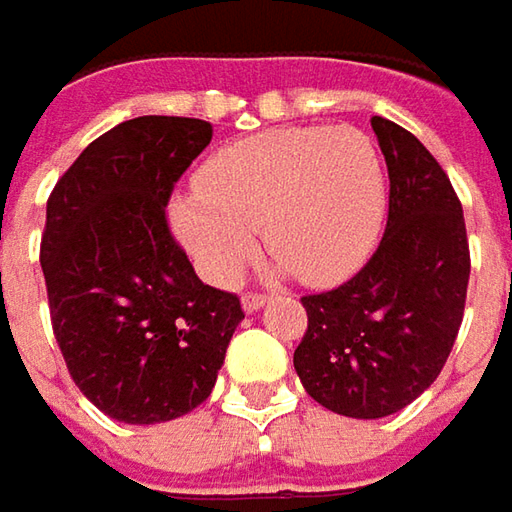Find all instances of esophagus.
<instances>
[{
	"mask_svg": "<svg viewBox=\"0 0 512 512\" xmlns=\"http://www.w3.org/2000/svg\"><path fill=\"white\" fill-rule=\"evenodd\" d=\"M266 303H269V297H266V294H246V297L240 300V306H243V311H246V314L263 309Z\"/></svg>",
	"mask_w": 512,
	"mask_h": 512,
	"instance_id": "obj_1",
	"label": "esophagus"
}]
</instances>
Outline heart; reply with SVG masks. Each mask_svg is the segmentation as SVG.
<instances>
[{
	"label": "heart",
	"mask_w": 512,
	"mask_h": 512,
	"mask_svg": "<svg viewBox=\"0 0 512 512\" xmlns=\"http://www.w3.org/2000/svg\"><path fill=\"white\" fill-rule=\"evenodd\" d=\"M167 218L203 280L232 286L257 249L309 286L360 272L382 238L388 189L374 141L357 127H277L212 152Z\"/></svg>",
	"instance_id": "1"
}]
</instances>
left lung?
Listing matches in <instances>:
<instances>
[{"label": "left lung", "instance_id": "8db88e82", "mask_svg": "<svg viewBox=\"0 0 512 512\" xmlns=\"http://www.w3.org/2000/svg\"><path fill=\"white\" fill-rule=\"evenodd\" d=\"M385 155L388 226L348 283L303 297L309 328L294 351L306 394L334 414L382 419L428 391L465 314L470 252L462 203L422 141L371 118Z\"/></svg>", "mask_w": 512, "mask_h": 512}]
</instances>
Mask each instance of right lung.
I'll use <instances>...</instances> for the list:
<instances>
[{
    "label": "right lung",
    "instance_id": "1",
    "mask_svg": "<svg viewBox=\"0 0 512 512\" xmlns=\"http://www.w3.org/2000/svg\"><path fill=\"white\" fill-rule=\"evenodd\" d=\"M209 141L201 118L121 121L47 201L42 272L56 343L81 394L127 425L206 402L243 320L235 294L203 286L164 212Z\"/></svg>",
    "mask_w": 512,
    "mask_h": 512
}]
</instances>
